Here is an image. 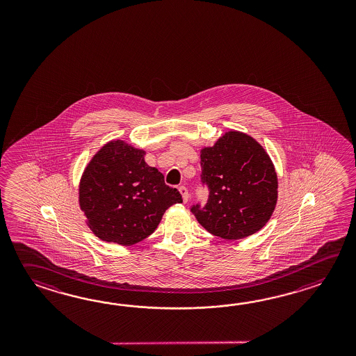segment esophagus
Instances as JSON below:
<instances>
[{"instance_id": "esophagus-1", "label": "esophagus", "mask_w": 356, "mask_h": 356, "mask_svg": "<svg viewBox=\"0 0 356 356\" xmlns=\"http://www.w3.org/2000/svg\"><path fill=\"white\" fill-rule=\"evenodd\" d=\"M179 192H181V198H183V202H184V204H186V202H188L189 193L187 187H184V186H181V187H179Z\"/></svg>"}]
</instances>
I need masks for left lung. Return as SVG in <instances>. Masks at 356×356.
<instances>
[{"label":"left lung","instance_id":"obj_1","mask_svg":"<svg viewBox=\"0 0 356 356\" xmlns=\"http://www.w3.org/2000/svg\"><path fill=\"white\" fill-rule=\"evenodd\" d=\"M206 204L189 209L211 234L236 241L265 227L277 201L273 161L254 138L232 131L201 152Z\"/></svg>","mask_w":356,"mask_h":356}]
</instances>
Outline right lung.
<instances>
[{"label":"right lung","instance_id":"1","mask_svg":"<svg viewBox=\"0 0 356 356\" xmlns=\"http://www.w3.org/2000/svg\"><path fill=\"white\" fill-rule=\"evenodd\" d=\"M145 152L109 143L91 159L80 183V207L92 233L106 242L132 245L155 232L181 195L145 163Z\"/></svg>","mask_w":356,"mask_h":356}]
</instances>
